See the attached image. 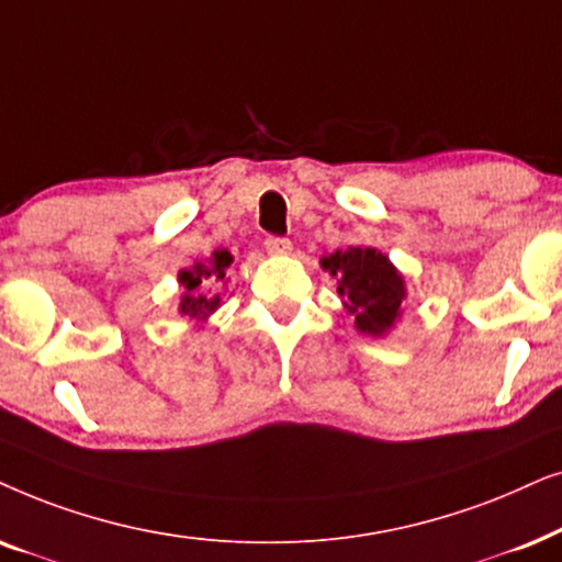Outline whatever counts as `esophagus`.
Instances as JSON below:
<instances>
[{"label": "esophagus", "instance_id": "1", "mask_svg": "<svg viewBox=\"0 0 562 562\" xmlns=\"http://www.w3.org/2000/svg\"><path fill=\"white\" fill-rule=\"evenodd\" d=\"M265 249L267 254H272V257H288V254L293 251V244H290V238L269 236L265 241Z\"/></svg>", "mask_w": 562, "mask_h": 562}]
</instances>
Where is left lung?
I'll use <instances>...</instances> for the list:
<instances>
[{"label": "left lung", "mask_w": 562, "mask_h": 562, "mask_svg": "<svg viewBox=\"0 0 562 562\" xmlns=\"http://www.w3.org/2000/svg\"><path fill=\"white\" fill-rule=\"evenodd\" d=\"M321 267L336 280L344 311L355 328L368 336L391 334L406 305V280L387 254L372 246H349L321 257Z\"/></svg>", "instance_id": "obj_1"}]
</instances>
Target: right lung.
<instances>
[{
    "instance_id": "right-lung-1",
    "label": "right lung",
    "mask_w": 562,
    "mask_h": 562,
    "mask_svg": "<svg viewBox=\"0 0 562 562\" xmlns=\"http://www.w3.org/2000/svg\"><path fill=\"white\" fill-rule=\"evenodd\" d=\"M231 265H234V254L228 249H215L207 259H200L192 267L179 269L177 280L182 285L177 305L179 316L190 321V324L205 326L207 318L221 308L223 297L218 288L228 285Z\"/></svg>"
}]
</instances>
